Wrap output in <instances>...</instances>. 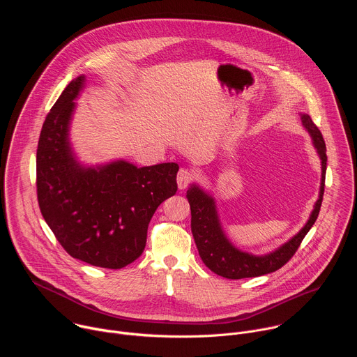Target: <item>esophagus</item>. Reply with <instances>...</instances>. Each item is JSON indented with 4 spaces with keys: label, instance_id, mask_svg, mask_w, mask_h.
I'll list each match as a JSON object with an SVG mask.
<instances>
[{
    "label": "esophagus",
    "instance_id": "esophagus-1",
    "mask_svg": "<svg viewBox=\"0 0 357 357\" xmlns=\"http://www.w3.org/2000/svg\"><path fill=\"white\" fill-rule=\"evenodd\" d=\"M193 181V172L186 169V168H181L178 175H176V182H178V188L179 189H185L190 182Z\"/></svg>",
    "mask_w": 357,
    "mask_h": 357
}]
</instances>
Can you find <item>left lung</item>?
Masks as SVG:
<instances>
[{
	"instance_id": "8db88e82",
	"label": "left lung",
	"mask_w": 357,
	"mask_h": 357,
	"mask_svg": "<svg viewBox=\"0 0 357 357\" xmlns=\"http://www.w3.org/2000/svg\"><path fill=\"white\" fill-rule=\"evenodd\" d=\"M301 120L302 126L308 130L312 138V144L317 148V152L321 158L322 178L319 197L315 203L314 211L307 225L298 231V234H295L275 251L264 254V256H254V254H248L234 247L229 241L222 229L213 196L206 193L197 185H192L188 189L186 197L190 205L192 234L202 261L215 274L229 280H241L260 277L280 270L284 264H287L291 260L299 244L302 243L303 237L307 236V233L317 222L325 190V174L328 161L326 145L321 131L318 130V127L314 124L312 119L308 114H301Z\"/></svg>"
}]
</instances>
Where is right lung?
<instances>
[{
	"instance_id": "obj_1",
	"label": "right lung",
	"mask_w": 357,
	"mask_h": 357,
	"mask_svg": "<svg viewBox=\"0 0 357 357\" xmlns=\"http://www.w3.org/2000/svg\"><path fill=\"white\" fill-rule=\"evenodd\" d=\"M84 76L72 80L47 113L36 151L40 213L61 245L90 266L120 270L145 248L146 230L161 203L176 193L178 164L137 168L119 160L83 167L69 141L73 100Z\"/></svg>"
}]
</instances>
